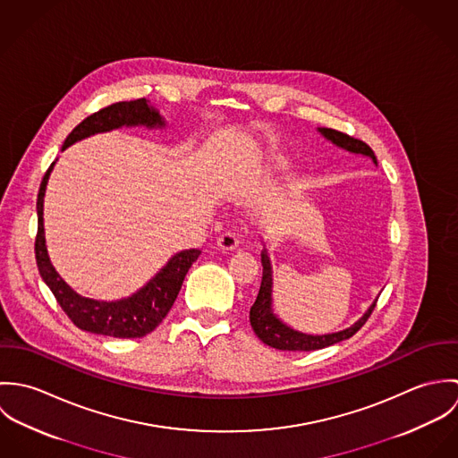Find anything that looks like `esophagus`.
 <instances>
[{"label": "esophagus", "instance_id": "obj_1", "mask_svg": "<svg viewBox=\"0 0 458 458\" xmlns=\"http://www.w3.org/2000/svg\"><path fill=\"white\" fill-rule=\"evenodd\" d=\"M216 243H218V247H220L222 250H234V249H238V245H240V238H238L236 233L227 231V233H224V234L218 238Z\"/></svg>", "mask_w": 458, "mask_h": 458}]
</instances>
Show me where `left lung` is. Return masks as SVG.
Here are the masks:
<instances>
[{
  "label": "left lung",
  "mask_w": 458,
  "mask_h": 458,
  "mask_svg": "<svg viewBox=\"0 0 458 458\" xmlns=\"http://www.w3.org/2000/svg\"><path fill=\"white\" fill-rule=\"evenodd\" d=\"M319 131L325 137H327L331 142H335L336 146L345 148L352 153L367 155L377 164L376 155H374L372 148L367 142H363L356 137H351L344 131H333V129H319ZM261 289H259V294H258V298H256V301L250 309V325H252V329L256 331V335L269 347H275V349H280V351H318V349H325V347H329L336 342L351 338L358 329H361V327L369 321L370 314L376 309L377 300L374 301V305L369 309V312L356 325H352V327H347L344 331H338V333H329V335H305V333H300L293 327H285L284 323H280L273 316V312H271V266H269V258H267L266 250L261 252Z\"/></svg>",
  "instance_id": "left-lung-1"
}]
</instances>
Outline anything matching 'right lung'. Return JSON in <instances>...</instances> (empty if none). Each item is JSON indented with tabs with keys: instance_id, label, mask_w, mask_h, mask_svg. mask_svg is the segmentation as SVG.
Wrapping results in <instances>:
<instances>
[{
	"instance_id": "1",
	"label": "right lung",
	"mask_w": 458,
	"mask_h": 458,
	"mask_svg": "<svg viewBox=\"0 0 458 458\" xmlns=\"http://www.w3.org/2000/svg\"><path fill=\"white\" fill-rule=\"evenodd\" d=\"M123 125H146V127L158 125L160 127L164 125V122L153 107H148L144 98H137L131 102H116L82 120L73 131L68 133L64 142V149L70 144H73L75 140H81L88 135H93L97 131H113ZM53 165L55 162L51 164V167L46 171L42 178L38 199H37L38 229L35 238V259H37L40 276L49 285L62 310L75 327L97 335H107L116 338H140L151 333L169 314L183 285L185 275L200 256V250L191 249L176 254L171 261L167 262V266H164V269H160V273L151 282H148V285H144L139 293H135L127 300L106 303V301L81 298L58 276L46 250L42 213H44L46 185H47Z\"/></svg>"
}]
</instances>
